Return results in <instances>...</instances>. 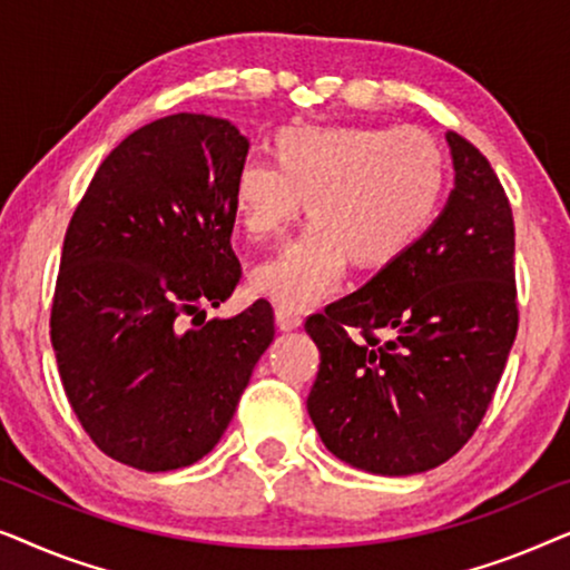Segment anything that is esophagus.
<instances>
[{"label": "esophagus", "instance_id": "esophagus-1", "mask_svg": "<svg viewBox=\"0 0 570 570\" xmlns=\"http://www.w3.org/2000/svg\"><path fill=\"white\" fill-rule=\"evenodd\" d=\"M275 322L283 332H293L298 330V326L303 324V316L298 314V311H291V308H277L275 311Z\"/></svg>", "mask_w": 570, "mask_h": 570}]
</instances>
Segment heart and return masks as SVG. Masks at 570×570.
<instances>
[{
  "mask_svg": "<svg viewBox=\"0 0 570 570\" xmlns=\"http://www.w3.org/2000/svg\"><path fill=\"white\" fill-rule=\"evenodd\" d=\"M277 163L248 158L233 178V209L256 240L311 223L252 272V287L279 308L303 311L345 272L386 267L423 238L446 191V153L420 127H291Z\"/></svg>",
  "mask_w": 570,
  "mask_h": 570,
  "instance_id": "heart-1",
  "label": "heart"
}]
</instances>
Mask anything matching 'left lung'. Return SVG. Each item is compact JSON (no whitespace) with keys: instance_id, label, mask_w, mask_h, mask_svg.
<instances>
[{"instance_id":"left-lung-1","label":"left lung","mask_w":570,"mask_h":570,"mask_svg":"<svg viewBox=\"0 0 570 570\" xmlns=\"http://www.w3.org/2000/svg\"><path fill=\"white\" fill-rule=\"evenodd\" d=\"M446 142L454 189L423 238L306 322L322 353L306 407L324 446L386 478L433 470L472 439L517 340L509 197L478 147L454 131Z\"/></svg>"}]
</instances>
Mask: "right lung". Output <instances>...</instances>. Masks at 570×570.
Returning <instances> with one entry per match:
<instances>
[{
	"instance_id": "obj_1",
	"label": "right lung",
	"mask_w": 570,
	"mask_h": 570,
	"mask_svg": "<svg viewBox=\"0 0 570 570\" xmlns=\"http://www.w3.org/2000/svg\"><path fill=\"white\" fill-rule=\"evenodd\" d=\"M248 139L228 119L174 114L100 163L69 220L51 345L85 433L142 472L215 449L275 340L267 301L209 318L240 279L233 178Z\"/></svg>"
}]
</instances>
